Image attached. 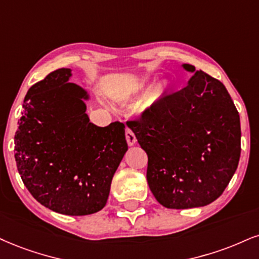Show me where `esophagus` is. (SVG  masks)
<instances>
[{"label":"esophagus","mask_w":259,"mask_h":259,"mask_svg":"<svg viewBox=\"0 0 259 259\" xmlns=\"http://www.w3.org/2000/svg\"><path fill=\"white\" fill-rule=\"evenodd\" d=\"M124 135H126V140H127V144H128L130 146L135 145L136 142H137V138H136V135L133 133V131L128 128L127 127L126 128V132H124Z\"/></svg>","instance_id":"34e87169"}]
</instances>
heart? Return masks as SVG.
I'll return each mask as SVG.
<instances>
[{"label": "heart", "instance_id": "obj_1", "mask_svg": "<svg viewBox=\"0 0 259 259\" xmlns=\"http://www.w3.org/2000/svg\"><path fill=\"white\" fill-rule=\"evenodd\" d=\"M149 86H150L149 82H142V84H140L138 88H136V90L132 92V97H142V96L146 92V90L149 89ZM165 88H167V85L163 82V84L158 85L157 88H155L152 91H150L149 95L146 96V98H145V104L149 105V104H151L152 102H155L156 100H157L159 96L163 94Z\"/></svg>", "mask_w": 259, "mask_h": 259}]
</instances>
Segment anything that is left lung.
Returning <instances> with one entry per match:
<instances>
[{
	"label": "left lung",
	"instance_id": "1",
	"mask_svg": "<svg viewBox=\"0 0 259 259\" xmlns=\"http://www.w3.org/2000/svg\"><path fill=\"white\" fill-rule=\"evenodd\" d=\"M184 68L194 72L192 65ZM127 124L148 155L150 190L168 209L212 203L237 170L239 113L225 85L200 69L185 88L159 96Z\"/></svg>",
	"mask_w": 259,
	"mask_h": 259
}]
</instances>
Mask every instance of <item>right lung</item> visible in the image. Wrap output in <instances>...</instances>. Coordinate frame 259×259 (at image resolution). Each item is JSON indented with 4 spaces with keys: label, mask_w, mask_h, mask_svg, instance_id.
Listing matches in <instances>:
<instances>
[{
    "label": "right lung",
    "mask_w": 259,
    "mask_h": 259,
    "mask_svg": "<svg viewBox=\"0 0 259 259\" xmlns=\"http://www.w3.org/2000/svg\"><path fill=\"white\" fill-rule=\"evenodd\" d=\"M69 68L32 85L15 133V161L22 183L37 202L71 216L103 209L114 173L127 151L124 124L90 122Z\"/></svg>",
    "instance_id": "add662e5"
}]
</instances>
